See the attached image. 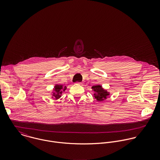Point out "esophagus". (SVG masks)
Listing matches in <instances>:
<instances>
[{
	"mask_svg": "<svg viewBox=\"0 0 160 160\" xmlns=\"http://www.w3.org/2000/svg\"><path fill=\"white\" fill-rule=\"evenodd\" d=\"M77 83L79 84H80V85H82V83L81 82H77Z\"/></svg>",
	"mask_w": 160,
	"mask_h": 160,
	"instance_id": "34e87169",
	"label": "esophagus"
}]
</instances>
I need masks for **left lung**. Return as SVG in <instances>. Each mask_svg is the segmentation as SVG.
<instances>
[{
	"label": "left lung",
	"mask_w": 160,
	"mask_h": 160,
	"mask_svg": "<svg viewBox=\"0 0 160 160\" xmlns=\"http://www.w3.org/2000/svg\"><path fill=\"white\" fill-rule=\"evenodd\" d=\"M92 89L94 92L93 95L95 98L98 101H103L104 99L107 98L108 95H109V93L104 90L100 85L93 86L92 87Z\"/></svg>",
	"instance_id": "8db88e82"
}]
</instances>
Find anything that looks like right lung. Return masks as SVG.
I'll return each instance as SVG.
<instances>
[{"instance_id": "obj_1", "label": "right lung", "mask_w": 160, "mask_h": 160, "mask_svg": "<svg viewBox=\"0 0 160 160\" xmlns=\"http://www.w3.org/2000/svg\"><path fill=\"white\" fill-rule=\"evenodd\" d=\"M67 89V87L63 86L62 85H58L57 84L55 88H54V91L55 92L53 93V97H55V99H58L61 97V95L63 91L64 92Z\"/></svg>"}]
</instances>
